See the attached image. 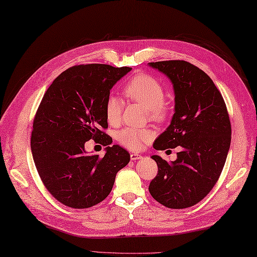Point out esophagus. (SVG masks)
Returning <instances> with one entry per match:
<instances>
[{
	"instance_id": "esophagus-1",
	"label": "esophagus",
	"mask_w": 257,
	"mask_h": 257,
	"mask_svg": "<svg viewBox=\"0 0 257 257\" xmlns=\"http://www.w3.org/2000/svg\"><path fill=\"white\" fill-rule=\"evenodd\" d=\"M140 158H141V156L138 154H130V159H132L133 161L138 160V159H140Z\"/></svg>"
}]
</instances>
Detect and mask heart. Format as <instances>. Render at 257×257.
I'll return each instance as SVG.
<instances>
[{
  "label": "heart",
  "mask_w": 257,
  "mask_h": 257,
  "mask_svg": "<svg viewBox=\"0 0 257 257\" xmlns=\"http://www.w3.org/2000/svg\"><path fill=\"white\" fill-rule=\"evenodd\" d=\"M124 94L128 99L148 108L149 117L157 122H162L169 114V105L166 101V89L156 77L145 73H138L128 80L124 86ZM124 103L121 98L109 95L105 101V114L107 122L116 125L120 122ZM154 132L149 128L125 127L116 135L118 143L133 151L143 147L154 138Z\"/></svg>",
  "instance_id": "b5f03b06"
}]
</instances>
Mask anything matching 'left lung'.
Returning <instances> with one entry per match:
<instances>
[{
    "mask_svg": "<svg viewBox=\"0 0 257 257\" xmlns=\"http://www.w3.org/2000/svg\"><path fill=\"white\" fill-rule=\"evenodd\" d=\"M171 79L176 107L171 123L154 148H177L171 165L152 156L158 174L149 184L156 201L185 209L203 200L219 180L231 145V121L220 90L203 70L185 61L149 63Z\"/></svg>",
    "mask_w": 257,
    "mask_h": 257,
    "instance_id": "obj_1",
    "label": "left lung"
}]
</instances>
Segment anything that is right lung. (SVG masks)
<instances>
[{"instance_id":"add662e5","label":"right lung","mask_w":257,"mask_h":257,"mask_svg":"<svg viewBox=\"0 0 257 257\" xmlns=\"http://www.w3.org/2000/svg\"><path fill=\"white\" fill-rule=\"evenodd\" d=\"M132 67L106 64L76 65L55 78L37 108L31 150L37 172L54 198L73 209L105 200L117 172L130 155L103 130L105 101L110 89ZM92 139L107 147L106 155L90 156L84 144Z\"/></svg>"}]
</instances>
